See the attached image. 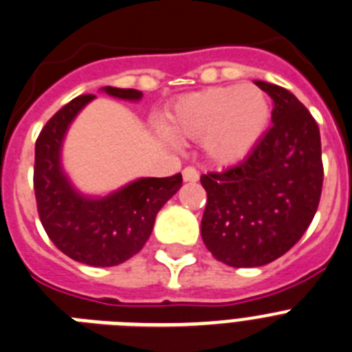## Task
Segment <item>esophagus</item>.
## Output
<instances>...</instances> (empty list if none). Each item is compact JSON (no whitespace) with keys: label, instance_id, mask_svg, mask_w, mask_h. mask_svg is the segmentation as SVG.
Wrapping results in <instances>:
<instances>
[{"label":"esophagus","instance_id":"1","mask_svg":"<svg viewBox=\"0 0 352 352\" xmlns=\"http://www.w3.org/2000/svg\"><path fill=\"white\" fill-rule=\"evenodd\" d=\"M183 179H185V182H197L199 179V170L195 169V167H185V169H183Z\"/></svg>","mask_w":352,"mask_h":352}]
</instances>
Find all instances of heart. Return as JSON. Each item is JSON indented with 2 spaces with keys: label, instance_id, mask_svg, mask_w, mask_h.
I'll return each mask as SVG.
<instances>
[{
  "label": "heart",
  "instance_id": "1",
  "mask_svg": "<svg viewBox=\"0 0 352 352\" xmlns=\"http://www.w3.org/2000/svg\"><path fill=\"white\" fill-rule=\"evenodd\" d=\"M272 121V105L256 86H220L176 100L167 116L174 138L203 141L206 157L219 166L245 160Z\"/></svg>",
  "mask_w": 352,
  "mask_h": 352
}]
</instances>
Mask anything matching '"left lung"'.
Instances as JSON below:
<instances>
[{
  "mask_svg": "<svg viewBox=\"0 0 352 352\" xmlns=\"http://www.w3.org/2000/svg\"><path fill=\"white\" fill-rule=\"evenodd\" d=\"M256 84L275 104L273 126L238 166L201 176L203 241L232 268L263 266L291 250L316 214L324 176L321 133L309 109L282 86Z\"/></svg>",
  "mask_w": 352,
  "mask_h": 352,
  "instance_id": "1",
  "label": "left lung"
}]
</instances>
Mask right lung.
Masks as SVG:
<instances>
[{
	"label": "right lung",
	"instance_id": "add662e5",
	"mask_svg": "<svg viewBox=\"0 0 352 352\" xmlns=\"http://www.w3.org/2000/svg\"><path fill=\"white\" fill-rule=\"evenodd\" d=\"M105 93L139 100L138 89L105 86ZM95 95H80L61 107L35 142L36 210L49 239L70 259L89 266H116L135 256L153 231L160 208L182 186V174L142 178L104 199L77 194L60 167V148L70 121Z\"/></svg>",
	"mask_w": 352,
	"mask_h": 352
}]
</instances>
